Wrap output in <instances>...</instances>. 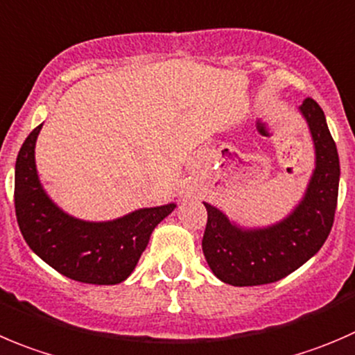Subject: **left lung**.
<instances>
[{"label":"left lung","instance_id":"obj_1","mask_svg":"<svg viewBox=\"0 0 355 355\" xmlns=\"http://www.w3.org/2000/svg\"><path fill=\"white\" fill-rule=\"evenodd\" d=\"M315 149V168L305 196L284 220L261 229H244L205 202L208 211L202 253L220 281L258 286L283 279L314 257L333 227L338 199L340 159L322 109L312 98L300 105Z\"/></svg>","mask_w":355,"mask_h":355}]
</instances>
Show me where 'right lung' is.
<instances>
[{"instance_id": "right-lung-1", "label": "right lung", "mask_w": 355, "mask_h": 355, "mask_svg": "<svg viewBox=\"0 0 355 355\" xmlns=\"http://www.w3.org/2000/svg\"><path fill=\"white\" fill-rule=\"evenodd\" d=\"M41 126L22 144L15 163V213L31 250L69 279L86 284L123 283L135 269L157 223L175 202L142 208L109 222H86L62 211L41 187L34 147Z\"/></svg>"}]
</instances>
